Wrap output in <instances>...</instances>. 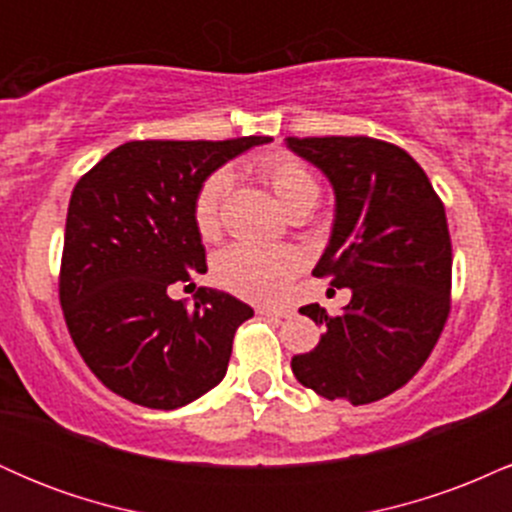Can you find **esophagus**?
<instances>
[{"mask_svg": "<svg viewBox=\"0 0 512 512\" xmlns=\"http://www.w3.org/2000/svg\"><path fill=\"white\" fill-rule=\"evenodd\" d=\"M257 313L264 317H276V320H284V317L293 315L289 308H272V305H262V308H257Z\"/></svg>", "mask_w": 512, "mask_h": 512, "instance_id": "1", "label": "esophagus"}]
</instances>
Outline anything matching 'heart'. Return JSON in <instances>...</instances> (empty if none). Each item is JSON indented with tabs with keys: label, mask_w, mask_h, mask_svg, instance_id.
I'll list each match as a JSON object with an SVG mask.
<instances>
[{
	"label": "heart",
	"mask_w": 512,
	"mask_h": 512,
	"mask_svg": "<svg viewBox=\"0 0 512 512\" xmlns=\"http://www.w3.org/2000/svg\"><path fill=\"white\" fill-rule=\"evenodd\" d=\"M262 178L269 182L274 195L286 209L313 207L320 185H317L313 170L301 158L291 154H269L260 161ZM231 185L228 170L211 173L204 185L199 187L195 199V223L202 236H214L219 228L221 199ZM303 257L291 248H276V245L255 243H233L219 252L214 262V274L223 289L250 298V301H274L286 291L289 281L301 272Z\"/></svg>",
	"instance_id": "b5f03b06"
}]
</instances>
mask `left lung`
Segmentation results:
<instances>
[{
    "mask_svg": "<svg viewBox=\"0 0 512 512\" xmlns=\"http://www.w3.org/2000/svg\"><path fill=\"white\" fill-rule=\"evenodd\" d=\"M334 190L330 243L315 276L351 289L339 315L301 313L325 334L291 358L296 380L325 399L368 404L407 385L426 363L450 313L452 245L445 207L424 168L370 137L286 139Z\"/></svg>",
    "mask_w": 512,
    "mask_h": 512,
    "instance_id": "left-lung-1",
    "label": "left lung"
}]
</instances>
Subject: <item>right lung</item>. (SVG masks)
<instances>
[{
	"label": "right lung",
	"instance_id": "right-lung-1",
	"mask_svg": "<svg viewBox=\"0 0 512 512\" xmlns=\"http://www.w3.org/2000/svg\"><path fill=\"white\" fill-rule=\"evenodd\" d=\"M269 142H127L76 182L60 301L81 358L115 395L178 409L223 380L233 334L252 308L216 289H199L187 308L168 289L207 272L195 223L199 187L223 163Z\"/></svg>",
	"mask_w": 512,
	"mask_h": 512
}]
</instances>
